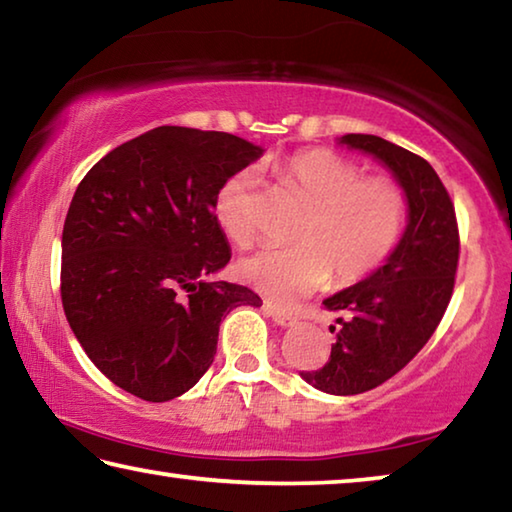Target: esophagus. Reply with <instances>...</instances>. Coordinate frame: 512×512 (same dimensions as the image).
Wrapping results in <instances>:
<instances>
[{
    "label": "esophagus",
    "instance_id": "1",
    "mask_svg": "<svg viewBox=\"0 0 512 512\" xmlns=\"http://www.w3.org/2000/svg\"><path fill=\"white\" fill-rule=\"evenodd\" d=\"M264 311L268 316H271L277 325H282V327H291V325H296V316L293 314H289V311H284V309H280V307H275V305H271V302H266L264 305Z\"/></svg>",
    "mask_w": 512,
    "mask_h": 512
}]
</instances>
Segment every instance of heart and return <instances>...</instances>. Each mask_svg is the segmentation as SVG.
<instances>
[{
	"label": "heart",
	"mask_w": 512,
	"mask_h": 512,
	"mask_svg": "<svg viewBox=\"0 0 512 512\" xmlns=\"http://www.w3.org/2000/svg\"><path fill=\"white\" fill-rule=\"evenodd\" d=\"M277 178L311 203L293 248H268L239 262L241 280L280 305L334 284L363 282L393 255L409 203L397 180L363 176L357 162L332 149H302L275 164ZM255 173L241 169L214 194V216L225 237L250 246L257 237Z\"/></svg>",
	"instance_id": "b5f03b06"
}]
</instances>
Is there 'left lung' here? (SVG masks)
I'll use <instances>...</instances> for the list:
<instances>
[{
    "mask_svg": "<svg viewBox=\"0 0 512 512\" xmlns=\"http://www.w3.org/2000/svg\"><path fill=\"white\" fill-rule=\"evenodd\" d=\"M341 144L384 162L409 201V225L388 262L323 302L336 314L329 361L300 372L318 391L357 395L400 372L436 332L454 293L461 237L452 198L427 160L377 135L350 133Z\"/></svg>",
    "mask_w": 512,
    "mask_h": 512,
    "instance_id": "obj_1",
    "label": "left lung"
}]
</instances>
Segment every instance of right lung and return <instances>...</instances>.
Segmentation results:
<instances>
[{
  "instance_id": "add662e5",
  "label": "right lung",
  "mask_w": 512,
  "mask_h": 512,
  "mask_svg": "<svg viewBox=\"0 0 512 512\" xmlns=\"http://www.w3.org/2000/svg\"><path fill=\"white\" fill-rule=\"evenodd\" d=\"M262 153L230 133L160 126L112 149L76 187L60 298L85 354L126 393L183 395L212 366L225 314L262 305L248 287L207 280L230 262L216 189Z\"/></svg>"
}]
</instances>
